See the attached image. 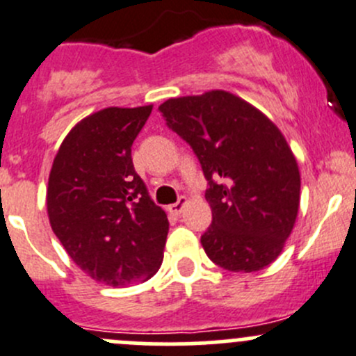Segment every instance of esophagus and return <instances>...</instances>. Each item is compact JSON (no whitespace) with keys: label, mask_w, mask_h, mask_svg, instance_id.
Wrapping results in <instances>:
<instances>
[{"label":"esophagus","mask_w":356,"mask_h":356,"mask_svg":"<svg viewBox=\"0 0 356 356\" xmlns=\"http://www.w3.org/2000/svg\"><path fill=\"white\" fill-rule=\"evenodd\" d=\"M186 205H188V198H186V196H181V198H179L174 205L168 207V210H170L172 213H175V216H181V212L184 210Z\"/></svg>","instance_id":"34e87169"}]
</instances>
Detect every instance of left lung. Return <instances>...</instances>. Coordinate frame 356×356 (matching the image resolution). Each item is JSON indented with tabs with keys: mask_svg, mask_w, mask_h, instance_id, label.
<instances>
[{
	"mask_svg": "<svg viewBox=\"0 0 356 356\" xmlns=\"http://www.w3.org/2000/svg\"><path fill=\"white\" fill-rule=\"evenodd\" d=\"M209 181L212 224L202 234L210 261L252 273L284 250L299 212L301 175L284 134L264 113L226 90L160 106Z\"/></svg>",
	"mask_w": 356,
	"mask_h": 356,
	"instance_id": "left-lung-1",
	"label": "left lung"
}]
</instances>
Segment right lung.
<instances>
[{
    "mask_svg": "<svg viewBox=\"0 0 356 356\" xmlns=\"http://www.w3.org/2000/svg\"><path fill=\"white\" fill-rule=\"evenodd\" d=\"M153 106L106 108L76 123L55 154L47 212L69 257L95 282L122 287L160 270L168 234L132 163Z\"/></svg>",
    "mask_w": 356,
    "mask_h": 356,
    "instance_id": "1",
    "label": "right lung"
}]
</instances>
